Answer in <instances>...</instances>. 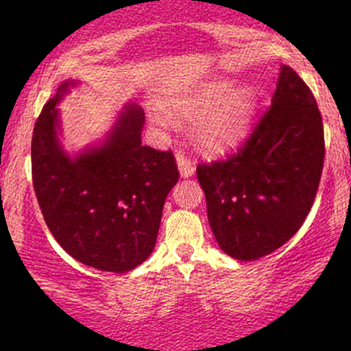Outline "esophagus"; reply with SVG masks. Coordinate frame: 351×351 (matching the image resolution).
I'll return each mask as SVG.
<instances>
[{
	"instance_id": "34e87169",
	"label": "esophagus",
	"mask_w": 351,
	"mask_h": 351,
	"mask_svg": "<svg viewBox=\"0 0 351 351\" xmlns=\"http://www.w3.org/2000/svg\"><path fill=\"white\" fill-rule=\"evenodd\" d=\"M176 162H178L180 176H182V178H189V176H192L193 171H195V166H193V162L190 161L186 156H183L182 153L176 154Z\"/></svg>"
}]
</instances>
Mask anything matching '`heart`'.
Masks as SVG:
<instances>
[{
  "instance_id": "heart-1",
  "label": "heart",
  "mask_w": 351,
  "mask_h": 351,
  "mask_svg": "<svg viewBox=\"0 0 351 351\" xmlns=\"http://www.w3.org/2000/svg\"><path fill=\"white\" fill-rule=\"evenodd\" d=\"M232 80H215L204 84L189 98L175 101V107L182 115H198L219 105L207 113L198 123V134L207 149L224 153L238 146L246 136L253 115L256 112V91L250 84L234 88ZM159 122H166V117L159 113Z\"/></svg>"
}]
</instances>
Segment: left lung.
Instances as JSON below:
<instances>
[{"instance_id": "8db88e82", "label": "left lung", "mask_w": 351, "mask_h": 351, "mask_svg": "<svg viewBox=\"0 0 351 351\" xmlns=\"http://www.w3.org/2000/svg\"><path fill=\"white\" fill-rule=\"evenodd\" d=\"M323 162V119L314 95L292 67L282 66L270 108L241 149L197 168L221 250L251 261L284 246L313 207Z\"/></svg>"}]
</instances>
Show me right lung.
<instances>
[{
    "instance_id": "right-lung-1",
    "label": "right lung",
    "mask_w": 351,
    "mask_h": 351,
    "mask_svg": "<svg viewBox=\"0 0 351 351\" xmlns=\"http://www.w3.org/2000/svg\"><path fill=\"white\" fill-rule=\"evenodd\" d=\"M64 81L44 105L32 136V178L49 231L74 260L125 274L153 253L162 205L178 182L171 151L143 146V108L127 104L107 137L71 156L58 105L76 86Z\"/></svg>"
}]
</instances>
